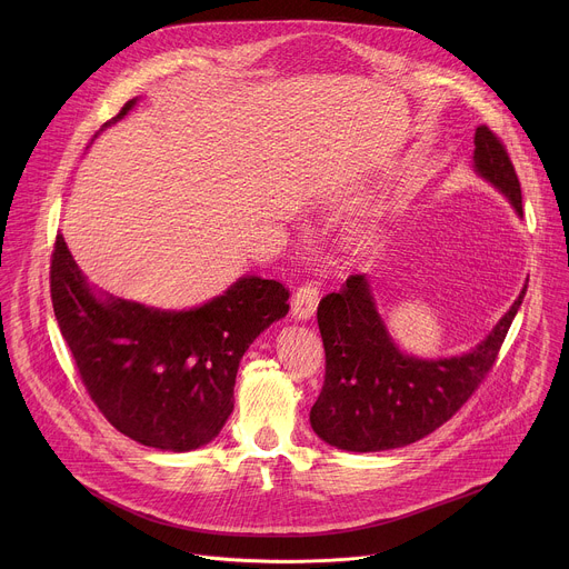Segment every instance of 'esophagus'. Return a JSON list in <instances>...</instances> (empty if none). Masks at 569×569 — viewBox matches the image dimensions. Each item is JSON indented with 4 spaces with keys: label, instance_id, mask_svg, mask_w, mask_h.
<instances>
[{
    "label": "esophagus",
    "instance_id": "1",
    "mask_svg": "<svg viewBox=\"0 0 569 569\" xmlns=\"http://www.w3.org/2000/svg\"><path fill=\"white\" fill-rule=\"evenodd\" d=\"M317 303H319V288L315 281H306L297 288L292 297V315L297 319H308L315 315Z\"/></svg>",
    "mask_w": 569,
    "mask_h": 569
}]
</instances>
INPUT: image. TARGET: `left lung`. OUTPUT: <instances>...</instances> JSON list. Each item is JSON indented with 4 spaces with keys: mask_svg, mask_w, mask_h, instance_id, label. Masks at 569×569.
I'll return each instance as SVG.
<instances>
[{
    "mask_svg": "<svg viewBox=\"0 0 569 569\" xmlns=\"http://www.w3.org/2000/svg\"><path fill=\"white\" fill-rule=\"evenodd\" d=\"M475 171L496 184L522 216L520 180L502 139L475 130ZM527 286L498 327L470 353L443 360L405 356L391 342L365 274H351L317 306L327 351L323 387L310 410L319 439L351 452L410 446L450 421L493 369Z\"/></svg>",
    "mask_w": 569,
    "mask_h": 569,
    "instance_id": "obj_1",
    "label": "left lung"
}]
</instances>
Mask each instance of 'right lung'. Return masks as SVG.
Here are the masks:
<instances>
[{
	"label": "right lung",
	"instance_id": "add662e5",
	"mask_svg": "<svg viewBox=\"0 0 569 569\" xmlns=\"http://www.w3.org/2000/svg\"><path fill=\"white\" fill-rule=\"evenodd\" d=\"M49 283L60 333L101 415L132 441L173 452L218 437L233 412L242 353L290 308L288 288L261 277H242L224 295L180 312L101 299L60 231Z\"/></svg>",
	"mask_w": 569,
	"mask_h": 569
}]
</instances>
